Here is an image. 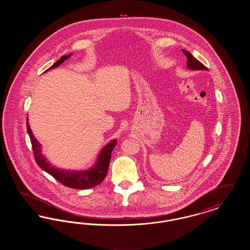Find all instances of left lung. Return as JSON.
Wrapping results in <instances>:
<instances>
[{
    "label": "left lung",
    "mask_w": 250,
    "mask_h": 250,
    "mask_svg": "<svg viewBox=\"0 0 250 250\" xmlns=\"http://www.w3.org/2000/svg\"><path fill=\"white\" fill-rule=\"evenodd\" d=\"M182 50L188 58L187 65H188V69H190V70H207V67L204 66L200 61L196 59L188 50H186V49H182Z\"/></svg>",
    "instance_id": "left-lung-1"
}]
</instances>
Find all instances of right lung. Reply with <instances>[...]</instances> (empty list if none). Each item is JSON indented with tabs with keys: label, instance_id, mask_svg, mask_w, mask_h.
I'll return each instance as SVG.
<instances>
[{
	"label": "right lung",
	"instance_id": "obj_1",
	"mask_svg": "<svg viewBox=\"0 0 250 250\" xmlns=\"http://www.w3.org/2000/svg\"><path fill=\"white\" fill-rule=\"evenodd\" d=\"M71 55L72 53H70L68 55L62 56L61 59L58 60L55 63H53L45 72L53 69L55 67H58L60 64H62L65 60L70 58ZM26 126H27V131L33 146L34 155H35V159L37 165L43 170L48 172V174H50L52 177L59 181L61 184H62L67 188H71L75 189H86V188H95L97 185L103 182V180L107 175V168H108L110 157H111V152L117 144L116 140L110 141L106 146L103 147L99 155H97L94 166L83 170H68V169L66 170V169H62V168L52 166L47 160L45 155L42 154L41 144L38 143L36 137L34 136L33 131L30 127L28 118H27Z\"/></svg>",
	"mask_w": 250,
	"mask_h": 250
}]
</instances>
